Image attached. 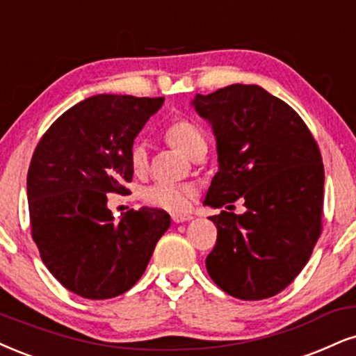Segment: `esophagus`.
Here are the masks:
<instances>
[{"label": "esophagus", "mask_w": 356, "mask_h": 356, "mask_svg": "<svg viewBox=\"0 0 356 356\" xmlns=\"http://www.w3.org/2000/svg\"><path fill=\"white\" fill-rule=\"evenodd\" d=\"M171 219H173V222H177V225H179V222L191 221L193 216H191V214H171Z\"/></svg>", "instance_id": "1"}]
</instances>
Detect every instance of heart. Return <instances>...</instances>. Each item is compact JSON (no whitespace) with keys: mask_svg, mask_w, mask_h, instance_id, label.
<instances>
[{"mask_svg":"<svg viewBox=\"0 0 356 356\" xmlns=\"http://www.w3.org/2000/svg\"><path fill=\"white\" fill-rule=\"evenodd\" d=\"M165 138L193 160L203 156L208 150V143L203 130L188 118H178L165 131ZM129 160L135 173H142L148 166V148L143 140H135L129 152ZM195 186L179 183L158 181L143 191V201L153 208L171 213H183L190 208L195 198Z\"/></svg>","mask_w":356,"mask_h":356,"instance_id":"1","label":"heart"}]
</instances>
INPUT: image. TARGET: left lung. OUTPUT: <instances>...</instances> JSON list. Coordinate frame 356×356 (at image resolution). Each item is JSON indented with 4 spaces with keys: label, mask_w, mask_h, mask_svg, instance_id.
Returning <instances> with one entry per match:
<instances>
[{
    "label": "left lung",
    "mask_w": 356,
    "mask_h": 356,
    "mask_svg": "<svg viewBox=\"0 0 356 356\" xmlns=\"http://www.w3.org/2000/svg\"><path fill=\"white\" fill-rule=\"evenodd\" d=\"M193 104L218 140L204 204L245 206L211 218L218 238L206 269L236 299H269L300 274L322 234L320 148L299 113L259 86L232 84Z\"/></svg>",
    "instance_id": "left-lung-1"
}]
</instances>
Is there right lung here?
<instances>
[{
  "mask_svg": "<svg viewBox=\"0 0 356 356\" xmlns=\"http://www.w3.org/2000/svg\"><path fill=\"white\" fill-rule=\"evenodd\" d=\"M163 97L102 94L65 111L42 135L28 170L31 236L67 291L112 299L137 284L170 227L163 209L129 211L118 222L107 195L134 178L131 143Z\"/></svg>",
  "mask_w": 356,
  "mask_h": 356,
  "instance_id": "right-lung-1",
  "label": "right lung"
}]
</instances>
